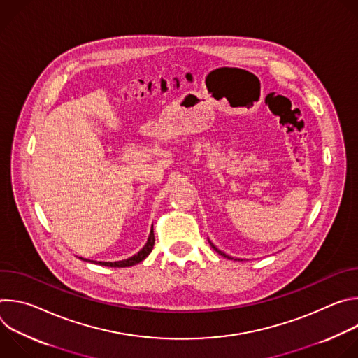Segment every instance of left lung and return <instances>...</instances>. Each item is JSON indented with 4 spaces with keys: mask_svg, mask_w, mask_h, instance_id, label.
I'll return each mask as SVG.
<instances>
[{
    "mask_svg": "<svg viewBox=\"0 0 358 358\" xmlns=\"http://www.w3.org/2000/svg\"><path fill=\"white\" fill-rule=\"evenodd\" d=\"M210 245H211V246H213V248H214V250H217V252H218V253H220V255H222V257H225V258H228V259H234V258H232V257H228V255H227V253H224V252H221V250H220V249H218V248H217V246H215V245H214V243H213V242H210ZM238 261H239V259H238Z\"/></svg>",
    "mask_w": 358,
    "mask_h": 358,
    "instance_id": "obj_1",
    "label": "left lung"
}]
</instances>
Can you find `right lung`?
I'll return each mask as SVG.
<instances>
[{"instance_id":"obj_1","label":"right lung","mask_w":358,"mask_h":358,"mask_svg":"<svg viewBox=\"0 0 358 358\" xmlns=\"http://www.w3.org/2000/svg\"><path fill=\"white\" fill-rule=\"evenodd\" d=\"M152 246H155V231H152V227H151V231H150L145 245L136 255H133V257L123 259V261H117V262H96V261H87V262L97 264L101 266H110V268H129V266L137 265L141 261H144L148 257V253L152 250Z\"/></svg>"}]
</instances>
